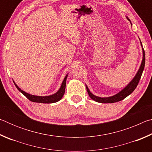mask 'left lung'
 Instances as JSON below:
<instances>
[{
	"label": "left lung",
	"mask_w": 152,
	"mask_h": 152,
	"mask_svg": "<svg viewBox=\"0 0 152 152\" xmlns=\"http://www.w3.org/2000/svg\"><path fill=\"white\" fill-rule=\"evenodd\" d=\"M127 19L130 21V20L129 19V18H127ZM141 45H142V44H141ZM142 50H143V60H142V61H141L140 68L139 69L137 73L136 74L135 76L133 78L132 80L130 82V83L124 89H123L120 92L114 95V96H112L110 97L101 98V97L94 96V94H92L91 92H90L88 87H87V86L86 85L87 92H88L89 96L91 97L92 100H94V101L98 102H101V103H113V102H116L122 101V100L124 99L125 98H126L127 96H129L130 94H132L133 92V91L136 88L137 86L138 85V83L139 82H140L141 75H142L144 67H145V51H144L143 48H142Z\"/></svg>",
	"instance_id": "obj_1"
}]
</instances>
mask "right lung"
<instances>
[{"mask_svg":"<svg viewBox=\"0 0 152 152\" xmlns=\"http://www.w3.org/2000/svg\"><path fill=\"white\" fill-rule=\"evenodd\" d=\"M68 77V74L64 78L62 84H61L60 88L59 91L56 92V93L53 94L50 96H35V95H31L30 94H28L27 92H24L22 90H20L16 84L13 81L15 86L17 87V89L21 92V93L25 95L29 101L34 102H40V103H53V102H56L61 99V98L64 96V92H65V88H66V79Z\"/></svg>","mask_w":152,"mask_h":152,"instance_id":"right-lung-1","label":"right lung"}]
</instances>
